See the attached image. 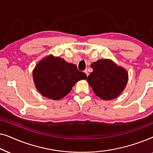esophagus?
Masks as SVG:
<instances>
[{
	"instance_id": "obj_1",
	"label": "esophagus",
	"mask_w": 153,
	"mask_h": 153,
	"mask_svg": "<svg viewBox=\"0 0 153 153\" xmlns=\"http://www.w3.org/2000/svg\"><path fill=\"white\" fill-rule=\"evenodd\" d=\"M84 72L85 73V74H86V76H88V70H87V69H86V70H84Z\"/></svg>"
}]
</instances>
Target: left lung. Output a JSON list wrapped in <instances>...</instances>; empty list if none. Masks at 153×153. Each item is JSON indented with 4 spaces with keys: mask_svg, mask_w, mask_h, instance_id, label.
Instances as JSON below:
<instances>
[{
    "mask_svg": "<svg viewBox=\"0 0 153 153\" xmlns=\"http://www.w3.org/2000/svg\"><path fill=\"white\" fill-rule=\"evenodd\" d=\"M91 67L93 71L88 76L87 81L94 93L101 99H114L125 89L128 74L124 68L107 59L98 60Z\"/></svg>",
    "mask_w": 153,
    "mask_h": 153,
    "instance_id": "1",
    "label": "left lung"
}]
</instances>
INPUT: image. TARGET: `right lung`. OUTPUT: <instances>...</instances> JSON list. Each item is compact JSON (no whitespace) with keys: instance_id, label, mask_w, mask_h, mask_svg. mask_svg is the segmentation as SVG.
I'll use <instances>...</instances> for the list:
<instances>
[{"instance_id":"obj_1","label":"right lung","mask_w":153,"mask_h":153,"mask_svg":"<svg viewBox=\"0 0 153 153\" xmlns=\"http://www.w3.org/2000/svg\"><path fill=\"white\" fill-rule=\"evenodd\" d=\"M33 77L36 88L42 95L58 100L68 95L77 81L87 76L75 65L50 56L37 65Z\"/></svg>"}]
</instances>
